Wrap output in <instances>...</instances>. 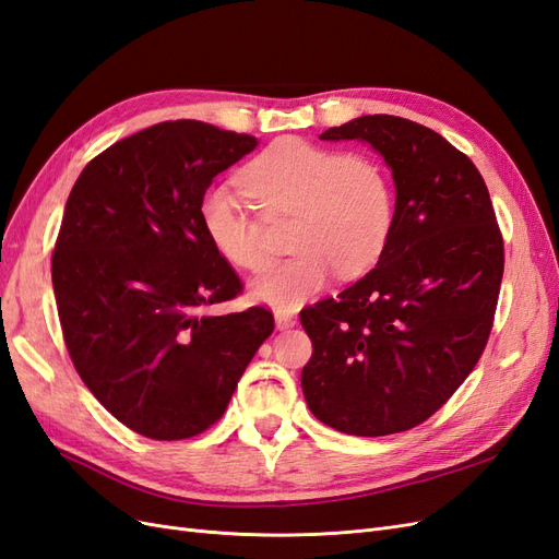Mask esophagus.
Here are the masks:
<instances>
[{"label":"esophagus","instance_id":"obj_1","mask_svg":"<svg viewBox=\"0 0 559 559\" xmlns=\"http://www.w3.org/2000/svg\"><path fill=\"white\" fill-rule=\"evenodd\" d=\"M275 324L280 331H286V329H294L296 326V317L286 314V312H275Z\"/></svg>","mask_w":559,"mask_h":559}]
</instances>
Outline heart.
<instances>
[{"mask_svg":"<svg viewBox=\"0 0 559 559\" xmlns=\"http://www.w3.org/2000/svg\"><path fill=\"white\" fill-rule=\"evenodd\" d=\"M240 191L265 222L292 216L289 249L296 257L253 280V300L280 310L308 302L337 273L349 280L373 265L394 226V191L384 167L364 154H345L277 140L245 165ZM200 222L218 257L242 270L270 263L263 226L226 189L200 202Z\"/></svg>","mask_w":559,"mask_h":559,"instance_id":"heart-1","label":"heart"}]
</instances>
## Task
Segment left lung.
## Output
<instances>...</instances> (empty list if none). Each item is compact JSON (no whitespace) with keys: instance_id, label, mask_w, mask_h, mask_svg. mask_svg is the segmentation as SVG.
<instances>
[{"instance_id":"1","label":"left lung","mask_w":559,"mask_h":559,"mask_svg":"<svg viewBox=\"0 0 559 559\" xmlns=\"http://www.w3.org/2000/svg\"><path fill=\"white\" fill-rule=\"evenodd\" d=\"M319 140L370 144L392 170L394 226L378 265L300 312L310 411L349 436L429 419L478 364L503 277V240L478 167L399 116H359Z\"/></svg>"}]
</instances>
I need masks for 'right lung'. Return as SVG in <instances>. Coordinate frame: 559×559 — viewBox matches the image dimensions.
<instances>
[{"instance_id": "1", "label": "right lung", "mask_w": 559, "mask_h": 559, "mask_svg": "<svg viewBox=\"0 0 559 559\" xmlns=\"http://www.w3.org/2000/svg\"><path fill=\"white\" fill-rule=\"evenodd\" d=\"M257 144L165 121L105 148L67 198L50 259L67 352L93 396L154 441L210 429L275 329L265 308L205 312L242 282L207 240L200 202Z\"/></svg>"}]
</instances>
